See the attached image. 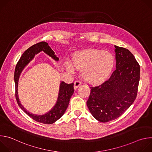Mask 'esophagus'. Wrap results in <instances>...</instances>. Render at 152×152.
Returning a JSON list of instances; mask_svg holds the SVG:
<instances>
[{"instance_id": "esophagus-1", "label": "esophagus", "mask_w": 152, "mask_h": 152, "mask_svg": "<svg viewBox=\"0 0 152 152\" xmlns=\"http://www.w3.org/2000/svg\"><path fill=\"white\" fill-rule=\"evenodd\" d=\"M81 85V82L79 81V80H76L75 82H74V88H78L79 86Z\"/></svg>"}]
</instances>
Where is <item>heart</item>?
Returning a JSON list of instances; mask_svg holds the SVG:
<instances>
[{"instance_id":"b5f03b06","label":"heart","mask_w":152,"mask_h":152,"mask_svg":"<svg viewBox=\"0 0 152 152\" xmlns=\"http://www.w3.org/2000/svg\"><path fill=\"white\" fill-rule=\"evenodd\" d=\"M115 64L114 56L107 52L95 49L81 50L75 53L70 61L66 62L67 70L73 73L74 67L81 70L83 79L91 84H99L110 76Z\"/></svg>"}]
</instances>
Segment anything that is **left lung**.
Segmentation results:
<instances>
[{
    "instance_id": "8db88e82",
    "label": "left lung",
    "mask_w": 152,
    "mask_h": 152,
    "mask_svg": "<svg viewBox=\"0 0 152 152\" xmlns=\"http://www.w3.org/2000/svg\"><path fill=\"white\" fill-rule=\"evenodd\" d=\"M115 46L116 69L104 82L91 86L86 104L93 116L106 123L121 116L135 101L140 67L128 49Z\"/></svg>"
}]
</instances>
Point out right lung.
<instances>
[{
  "instance_id": "1",
  "label": "right lung",
  "mask_w": 152,
  "mask_h": 152,
  "mask_svg": "<svg viewBox=\"0 0 152 152\" xmlns=\"http://www.w3.org/2000/svg\"><path fill=\"white\" fill-rule=\"evenodd\" d=\"M43 51L49 56L52 57L56 61H58L59 58L56 57L55 52L50 48L48 43L45 41H41L32 46L28 49L22 55L18 61L14 72V82L15 85V98L18 106L27 115L35 121L43 124H52L59 119L67 110L70 102L71 96L74 93L73 83L68 84L64 82H61L59 86V91L58 100L56 104L52 109L46 114L38 115L29 113L25 109V107L21 104L18 96V82L20 73L24 69L26 66L34 58L35 55Z\"/></svg>"
}]
</instances>
